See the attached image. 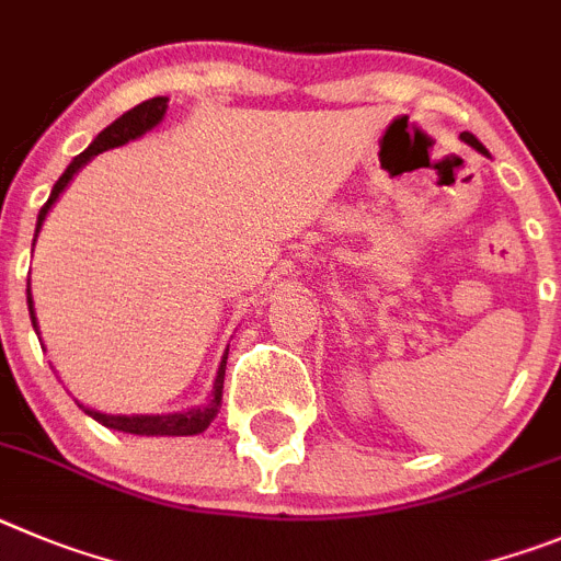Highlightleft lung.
I'll return each mask as SVG.
<instances>
[{
	"label": "left lung",
	"instance_id": "8db88e82",
	"mask_svg": "<svg viewBox=\"0 0 561 561\" xmlns=\"http://www.w3.org/2000/svg\"><path fill=\"white\" fill-rule=\"evenodd\" d=\"M461 142H467L469 148H472V150H478V153H481V156H486V159H489V150L483 148V145L478 142V136H472V134H469V130H463V134H461Z\"/></svg>",
	"mask_w": 561,
	"mask_h": 561
}]
</instances>
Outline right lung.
I'll return each instance as SVG.
<instances>
[{
	"label": "right lung",
	"mask_w": 561,
	"mask_h": 561,
	"mask_svg": "<svg viewBox=\"0 0 561 561\" xmlns=\"http://www.w3.org/2000/svg\"><path fill=\"white\" fill-rule=\"evenodd\" d=\"M168 98H153V100H145L139 103L136 108H130L128 114H123L119 119L108 125V128L100 130L98 136L92 139V145L83 150L80 156H75L69 161V168L64 170L58 181H55L53 193H49L47 204L42 206L38 211V220H35V237H33V249H35V240L42 234L44 229V220L47 215L53 211V206L58 204V198L64 195L69 184H72L75 175L89 164L98 153L111 148H119V145H128L139 136H145L148 130H153L156 125L164 119L168 114ZM27 310H30V321H33V330L35 335H42L38 332V318H35V305H33V290H30V279H27ZM42 341V337H38ZM44 350V343H42ZM226 357H229V350L224 352V360L218 366V375H215V382H211V393L209 400L204 405H195V408H186V411H175V413H105L98 411V408H89L83 402H78V408H83L85 416H92L94 422H100L103 427L108 431H119V433H130V436H198L204 433L206 427L211 425V419L220 413V402H224V377H226Z\"/></svg>",
	"instance_id": "1"
}]
</instances>
